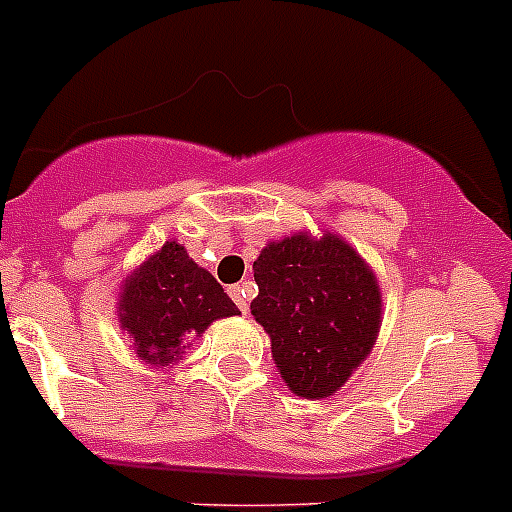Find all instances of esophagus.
Masks as SVG:
<instances>
[{
  "mask_svg": "<svg viewBox=\"0 0 512 512\" xmlns=\"http://www.w3.org/2000/svg\"><path fill=\"white\" fill-rule=\"evenodd\" d=\"M228 294H231V299H234L236 302V307H239V310H242V313H247L249 310V281L247 284H236V286H231V289H228Z\"/></svg>",
  "mask_w": 512,
  "mask_h": 512,
  "instance_id": "34e87169",
  "label": "esophagus"
}]
</instances>
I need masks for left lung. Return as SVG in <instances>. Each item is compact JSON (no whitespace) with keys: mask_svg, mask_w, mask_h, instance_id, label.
<instances>
[{"mask_svg":"<svg viewBox=\"0 0 512 512\" xmlns=\"http://www.w3.org/2000/svg\"><path fill=\"white\" fill-rule=\"evenodd\" d=\"M252 315L297 397L326 400L371 355L384 299L373 268L334 231H297L265 244L252 265Z\"/></svg>","mask_w":512,"mask_h":512,"instance_id":"left-lung-1","label":"left lung"}]
</instances>
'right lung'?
<instances>
[{
	"label": "right lung",
	"mask_w": 512,
	"mask_h": 512,
	"mask_svg": "<svg viewBox=\"0 0 512 512\" xmlns=\"http://www.w3.org/2000/svg\"><path fill=\"white\" fill-rule=\"evenodd\" d=\"M231 315H239V307L176 239L152 252L120 284L118 323L136 355L152 368H173L210 323Z\"/></svg>",
	"instance_id": "1"
}]
</instances>
